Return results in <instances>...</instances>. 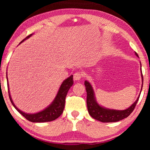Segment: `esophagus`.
Wrapping results in <instances>:
<instances>
[{"instance_id": "1", "label": "esophagus", "mask_w": 150, "mask_h": 150, "mask_svg": "<svg viewBox=\"0 0 150 150\" xmlns=\"http://www.w3.org/2000/svg\"><path fill=\"white\" fill-rule=\"evenodd\" d=\"M83 77V74L81 72H77L75 73L74 75H73V79L75 81H79L81 80V79Z\"/></svg>"}]
</instances>
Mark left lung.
<instances>
[{"instance_id": "8db88e82", "label": "left lung", "mask_w": 150, "mask_h": 150, "mask_svg": "<svg viewBox=\"0 0 150 150\" xmlns=\"http://www.w3.org/2000/svg\"><path fill=\"white\" fill-rule=\"evenodd\" d=\"M135 55L139 57L138 54L135 52ZM141 76H142V88L143 86V76L142 73V68L141 66ZM84 85L86 86V90L87 92V107L89 114L90 115L91 117L93 119H96L98 121H100L102 122H118V121L122 120L125 118L128 117L130 114L132 113V111L134 110L135 106L139 100L140 96L137 98L136 101L133 103L131 106L129 107L128 109L124 110H111L108 109V108H104L100 106L97 103L95 97L94 91L92 88L91 84L87 81H85ZM140 92V95H141Z\"/></svg>"}]
</instances>
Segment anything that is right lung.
Segmentation results:
<instances>
[{"label":"right lung","instance_id":"add662e5","mask_svg":"<svg viewBox=\"0 0 150 150\" xmlns=\"http://www.w3.org/2000/svg\"><path fill=\"white\" fill-rule=\"evenodd\" d=\"M32 34L30 35L28 37H26L24 40H22L20 42L22 43L25 40L28 39L30 38ZM6 78H7L8 81V77L7 74H6ZM73 84V75H71L68 79L62 82V84L60 85L59 90L58 91L55 99L52 103L50 106H47L45 109L42 111H40L36 113L31 114V113H26L18 109L17 106H15L12 100V98L10 95V92L9 90V84L8 81V93H9V99L11 100V103L13 104V106L17 110L19 113H20L22 116H24L27 120H28L30 122H50V121H53L54 120L57 119V118L59 117L61 114L64 111V108L65 106V100H66V95L68 93V90L69 88L72 86Z\"/></svg>","mask_w":150,"mask_h":150}]
</instances>
